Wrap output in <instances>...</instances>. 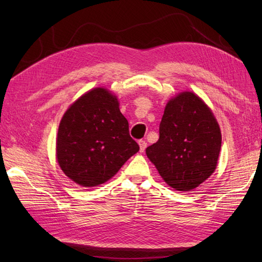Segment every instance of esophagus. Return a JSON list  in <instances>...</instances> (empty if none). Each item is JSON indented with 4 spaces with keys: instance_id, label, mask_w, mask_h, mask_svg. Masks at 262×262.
<instances>
[{
    "instance_id": "obj_1",
    "label": "esophagus",
    "mask_w": 262,
    "mask_h": 262,
    "mask_svg": "<svg viewBox=\"0 0 262 262\" xmlns=\"http://www.w3.org/2000/svg\"><path fill=\"white\" fill-rule=\"evenodd\" d=\"M138 145H140V151H141V152H144V151H145L146 146H147V143H146L145 141L141 140V141H138Z\"/></svg>"
}]
</instances>
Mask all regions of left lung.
Segmentation results:
<instances>
[{
  "label": "left lung",
  "instance_id": "8db88e82",
  "mask_svg": "<svg viewBox=\"0 0 262 262\" xmlns=\"http://www.w3.org/2000/svg\"><path fill=\"white\" fill-rule=\"evenodd\" d=\"M159 132V141L146 148V155L170 187L192 190L215 171L221 129L213 113L196 94L182 92L171 99Z\"/></svg>",
  "mask_w": 262,
  "mask_h": 262
}]
</instances>
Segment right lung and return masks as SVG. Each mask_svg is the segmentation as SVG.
<instances>
[{
	"label": "right lung",
	"instance_id": "add662e5",
	"mask_svg": "<svg viewBox=\"0 0 262 262\" xmlns=\"http://www.w3.org/2000/svg\"><path fill=\"white\" fill-rule=\"evenodd\" d=\"M138 149L118 100L105 89L83 94L60 120L58 164L70 179L83 187L108 181Z\"/></svg>",
	"mask_w": 262,
	"mask_h": 262
}]
</instances>
